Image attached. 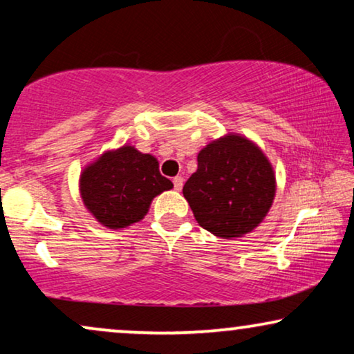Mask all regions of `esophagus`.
Segmentation results:
<instances>
[{
  "label": "esophagus",
  "mask_w": 354,
  "mask_h": 354,
  "mask_svg": "<svg viewBox=\"0 0 354 354\" xmlns=\"http://www.w3.org/2000/svg\"><path fill=\"white\" fill-rule=\"evenodd\" d=\"M172 182H174V188H176L177 192H180L182 185H183V178L180 176H177V177L172 178Z\"/></svg>",
  "instance_id": "esophagus-1"
}]
</instances>
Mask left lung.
Listing matches in <instances>:
<instances>
[{"label": "left lung", "instance_id": "8db88e82", "mask_svg": "<svg viewBox=\"0 0 354 354\" xmlns=\"http://www.w3.org/2000/svg\"><path fill=\"white\" fill-rule=\"evenodd\" d=\"M274 195L269 161L239 135H227L203 148L196 172L183 185L198 224L222 239L241 236L258 227Z\"/></svg>", "mask_w": 354, "mask_h": 354}]
</instances>
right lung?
Returning <instances> with one entry per match:
<instances>
[{
    "instance_id": "1",
    "label": "right lung",
    "mask_w": 354,
    "mask_h": 354,
    "mask_svg": "<svg viewBox=\"0 0 354 354\" xmlns=\"http://www.w3.org/2000/svg\"><path fill=\"white\" fill-rule=\"evenodd\" d=\"M172 187L159 172L156 159L132 147L104 153L80 177L85 206L109 229H122L143 219L153 198Z\"/></svg>"
}]
</instances>
